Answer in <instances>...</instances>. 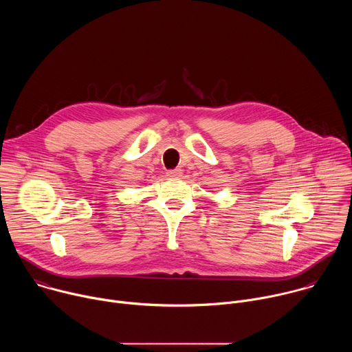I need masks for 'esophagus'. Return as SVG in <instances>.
Here are the masks:
<instances>
[{
	"mask_svg": "<svg viewBox=\"0 0 352 352\" xmlns=\"http://www.w3.org/2000/svg\"><path fill=\"white\" fill-rule=\"evenodd\" d=\"M167 174H168L170 177H181L182 170H181V168H174V170H170Z\"/></svg>",
	"mask_w": 352,
	"mask_h": 352,
	"instance_id": "esophagus-1",
	"label": "esophagus"
}]
</instances>
